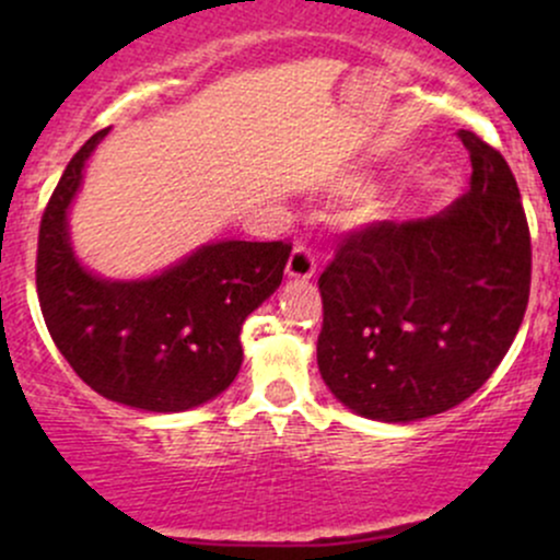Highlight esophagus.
<instances>
[{"label":"esophagus","instance_id":"1","mask_svg":"<svg viewBox=\"0 0 560 560\" xmlns=\"http://www.w3.org/2000/svg\"><path fill=\"white\" fill-rule=\"evenodd\" d=\"M313 276H316V258H313L311 249L298 244V247L292 249V255H289V260H287V279L311 281Z\"/></svg>","mask_w":560,"mask_h":560}]
</instances>
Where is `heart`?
<instances>
[{
	"label": "heart",
	"instance_id": "1",
	"mask_svg": "<svg viewBox=\"0 0 560 560\" xmlns=\"http://www.w3.org/2000/svg\"><path fill=\"white\" fill-rule=\"evenodd\" d=\"M342 191H347V195H355V191H361V184L358 182H347V186Z\"/></svg>",
	"mask_w": 560,
	"mask_h": 560
}]
</instances>
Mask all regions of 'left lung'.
Wrapping results in <instances>:
<instances>
[{
	"label": "left lung",
	"instance_id": "left-lung-1",
	"mask_svg": "<svg viewBox=\"0 0 560 560\" xmlns=\"http://www.w3.org/2000/svg\"><path fill=\"white\" fill-rule=\"evenodd\" d=\"M471 186L432 218L352 231L318 289V371L352 413L408 423L471 397L529 302L532 244L516 178L460 128Z\"/></svg>",
	"mask_w": 560,
	"mask_h": 560
}]
</instances>
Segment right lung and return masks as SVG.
<instances>
[{"label": "right lung", "instance_id": "obj_1", "mask_svg": "<svg viewBox=\"0 0 560 560\" xmlns=\"http://www.w3.org/2000/svg\"><path fill=\"white\" fill-rule=\"evenodd\" d=\"M110 128L75 152L38 229L36 289L70 369L107 400L182 413L215 400L240 374L242 326L279 289L287 242L221 240L141 279H107L75 255L70 208L89 158Z\"/></svg>", "mask_w": 560, "mask_h": 560}]
</instances>
